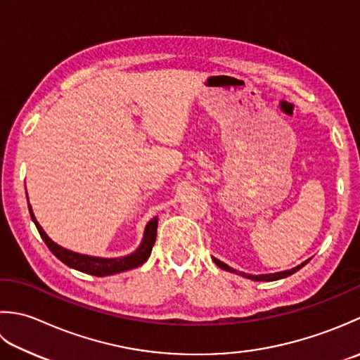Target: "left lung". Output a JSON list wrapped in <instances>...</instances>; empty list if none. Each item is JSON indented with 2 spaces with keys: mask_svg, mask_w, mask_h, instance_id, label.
I'll list each match as a JSON object with an SVG mask.
<instances>
[{
  "mask_svg": "<svg viewBox=\"0 0 360 360\" xmlns=\"http://www.w3.org/2000/svg\"><path fill=\"white\" fill-rule=\"evenodd\" d=\"M212 261H214V262L217 264V266L221 267V269L226 270V272H233V274L242 275V276H245V278H248V280H253V281H276V280H281V278H288V276H290L292 274H295L297 270H300L302 267H304L307 262H309V259H307V261H304V262L300 264V266H297V267H293V269H290V270H284V272H278V274H269V275H247V274L238 272V270L231 269L230 266H226L225 262L219 261V259H216V258H212Z\"/></svg>",
  "mask_w": 360,
  "mask_h": 360,
  "instance_id": "8db88e82",
  "label": "left lung"
}]
</instances>
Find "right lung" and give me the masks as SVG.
<instances>
[{
	"label": "right lung",
	"instance_id": "1",
	"mask_svg": "<svg viewBox=\"0 0 360 360\" xmlns=\"http://www.w3.org/2000/svg\"><path fill=\"white\" fill-rule=\"evenodd\" d=\"M29 212H31V217L37 226V230H39V233H40L41 239L45 240V244L48 245L49 250L53 252V255L57 259H60L63 264H67V266L71 269L79 270V272L94 275V276L115 275V274L126 272V270L141 266V264L148 261V258L150 256V252H152V247H153V244H155V239H157L158 219L153 217L152 221L146 225L144 238L141 240V244H139V247L134 253H130L127 256H121V258H96V256L80 255L76 252L67 250V248H63L58 244H56V242L51 240L48 238V234L43 231L40 224L37 222L31 205H29Z\"/></svg>",
	"mask_w": 360,
	"mask_h": 360
}]
</instances>
